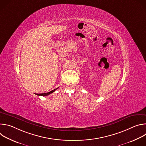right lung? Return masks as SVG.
Returning a JSON list of instances; mask_svg holds the SVG:
<instances>
[{
  "label": "right lung",
  "instance_id": "add662e5",
  "mask_svg": "<svg viewBox=\"0 0 146 146\" xmlns=\"http://www.w3.org/2000/svg\"><path fill=\"white\" fill-rule=\"evenodd\" d=\"M58 88H57L56 89H54V90H52V91H50V92H47V93H43V94H35L36 95H38V96H47V95H50V94H52V92H54L55 90H56L57 89H58Z\"/></svg>",
  "mask_w": 146,
  "mask_h": 146
}]
</instances>
